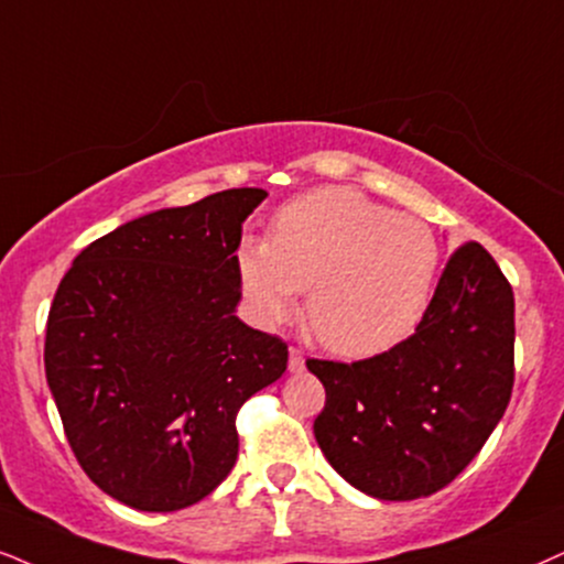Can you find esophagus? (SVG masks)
I'll use <instances>...</instances> for the list:
<instances>
[{"label": "esophagus", "instance_id": "esophagus-1", "mask_svg": "<svg viewBox=\"0 0 564 564\" xmlns=\"http://www.w3.org/2000/svg\"><path fill=\"white\" fill-rule=\"evenodd\" d=\"M289 369L291 372H302L304 369V354L299 348H291L289 351Z\"/></svg>", "mask_w": 564, "mask_h": 564}]
</instances>
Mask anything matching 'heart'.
<instances>
[{
	"mask_svg": "<svg viewBox=\"0 0 564 564\" xmlns=\"http://www.w3.org/2000/svg\"><path fill=\"white\" fill-rule=\"evenodd\" d=\"M437 241L419 218L351 189H317L275 213L270 239L245 237L237 273L252 315L275 325L310 289L306 317L340 356L401 344L430 304Z\"/></svg>",
	"mask_w": 564,
	"mask_h": 564,
	"instance_id": "heart-1",
	"label": "heart"
}]
</instances>
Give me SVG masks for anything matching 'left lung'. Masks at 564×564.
Returning <instances> with one entry per match:
<instances>
[{
	"instance_id": "obj_1",
	"label": "left lung",
	"mask_w": 564,
	"mask_h": 564,
	"mask_svg": "<svg viewBox=\"0 0 564 564\" xmlns=\"http://www.w3.org/2000/svg\"><path fill=\"white\" fill-rule=\"evenodd\" d=\"M325 384L319 451L377 500H419L476 458L510 403L516 299L479 241L447 260L416 333L372 359H306Z\"/></svg>"
}]
</instances>
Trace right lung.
Listing matches in <instances>:
<instances>
[{
  "instance_id": "obj_1",
  "label": "right lung",
  "mask_w": 564,
  "mask_h": 564,
  "mask_svg": "<svg viewBox=\"0 0 564 564\" xmlns=\"http://www.w3.org/2000/svg\"><path fill=\"white\" fill-rule=\"evenodd\" d=\"M265 189L119 226L77 254L46 323V382L88 479L145 512L189 508L231 474L237 413L289 346L241 323L237 247Z\"/></svg>"
}]
</instances>
